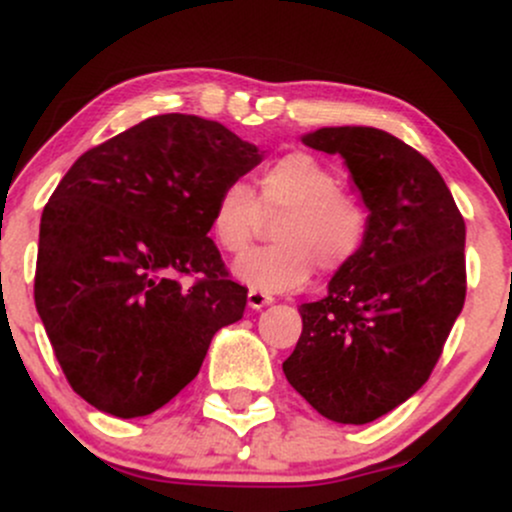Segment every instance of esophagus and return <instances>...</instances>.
I'll use <instances>...</instances> for the list:
<instances>
[{
	"label": "esophagus",
	"mask_w": 512,
	"mask_h": 512,
	"mask_svg": "<svg viewBox=\"0 0 512 512\" xmlns=\"http://www.w3.org/2000/svg\"><path fill=\"white\" fill-rule=\"evenodd\" d=\"M272 303H274V298L269 296V293L257 291V289L248 291V305L252 310H260V308H264V305H272Z\"/></svg>",
	"instance_id": "esophagus-1"
}]
</instances>
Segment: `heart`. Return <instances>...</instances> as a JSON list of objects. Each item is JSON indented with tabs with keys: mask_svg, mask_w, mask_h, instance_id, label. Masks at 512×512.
I'll return each instance as SVG.
<instances>
[{
	"mask_svg": "<svg viewBox=\"0 0 512 512\" xmlns=\"http://www.w3.org/2000/svg\"><path fill=\"white\" fill-rule=\"evenodd\" d=\"M264 214H284L276 223L272 248L252 250L233 264V274L257 291H293L320 264L339 272L361 255L368 214L339 178L310 154H286L260 175V195L233 180L211 207V233L221 250L240 255L252 245Z\"/></svg>",
	"mask_w": 512,
	"mask_h": 512,
	"instance_id": "b5f03b06",
	"label": "heart"
}]
</instances>
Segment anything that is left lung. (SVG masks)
Instances as JSON below:
<instances>
[{
  "label": "left lung",
  "instance_id": "1",
  "mask_svg": "<svg viewBox=\"0 0 512 512\" xmlns=\"http://www.w3.org/2000/svg\"><path fill=\"white\" fill-rule=\"evenodd\" d=\"M310 149L339 154L368 209L361 255L322 301L284 375L325 419L370 424L426 383L467 293L464 219L433 163L375 127H322Z\"/></svg>",
  "mask_w": 512,
  "mask_h": 512
}]
</instances>
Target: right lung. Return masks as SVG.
Returning <instances> with one entry per match:
<instances>
[{"mask_svg":"<svg viewBox=\"0 0 512 512\" xmlns=\"http://www.w3.org/2000/svg\"><path fill=\"white\" fill-rule=\"evenodd\" d=\"M262 161L255 144L197 115H156L93 146L40 219L35 308L79 397L137 419L202 368L211 337L243 317L211 207ZM199 273L184 289L177 276Z\"/></svg>","mask_w":512,"mask_h":512,"instance_id":"1","label":"right lung"}]
</instances>
